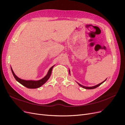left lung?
<instances>
[{
    "label": "left lung",
    "mask_w": 125,
    "mask_h": 125,
    "mask_svg": "<svg viewBox=\"0 0 125 125\" xmlns=\"http://www.w3.org/2000/svg\"><path fill=\"white\" fill-rule=\"evenodd\" d=\"M70 71L69 70V73H70ZM107 80V79H106L105 80H104L103 82H101L100 83H99V84H97V85H95V86H83V85H81V84H80V83H78V82H77V83L78 84V85H80L81 87H83V88H84V89H95V88H96V87H97L98 86H100L101 84L102 83H103Z\"/></svg>",
    "instance_id": "8db88e82"
}]
</instances>
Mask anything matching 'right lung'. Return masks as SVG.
Instances as JSON below:
<instances>
[{
    "label": "right lung",
    "mask_w": 125,
    "mask_h": 125,
    "mask_svg": "<svg viewBox=\"0 0 125 125\" xmlns=\"http://www.w3.org/2000/svg\"><path fill=\"white\" fill-rule=\"evenodd\" d=\"M54 66V65L52 66L49 69L47 73V75H46L44 78H43L42 79H41L39 80H36V81L22 80L21 79V78H18L17 76H16L14 73L11 67V71L13 75L17 81H18V82L20 83L21 84H22V85H24V86L27 87V88L28 89H36V88H39V87H41L42 85H43L49 79V78L51 76V74H52V68Z\"/></svg>",
    "instance_id": "right-lung-1"
}]
</instances>
